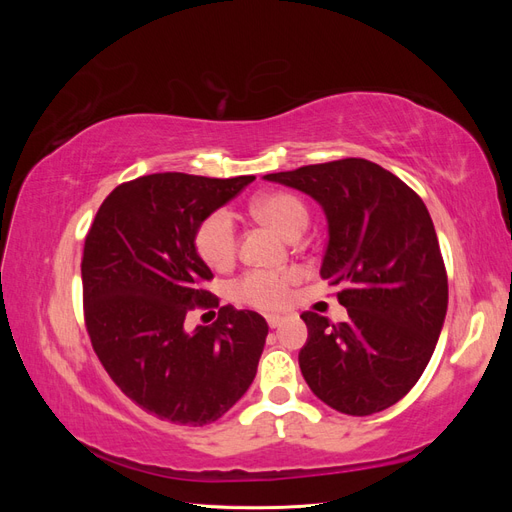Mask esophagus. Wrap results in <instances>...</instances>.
I'll list each match as a JSON object with an SVG mask.
<instances>
[{"mask_svg": "<svg viewBox=\"0 0 512 512\" xmlns=\"http://www.w3.org/2000/svg\"><path fill=\"white\" fill-rule=\"evenodd\" d=\"M282 322H284V318H282V316H269V318H267V324H269L271 329H277V327H280Z\"/></svg>", "mask_w": 512, "mask_h": 512, "instance_id": "obj_1", "label": "esophagus"}]
</instances>
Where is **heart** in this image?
<instances>
[{
  "label": "heart",
  "instance_id": "1",
  "mask_svg": "<svg viewBox=\"0 0 512 512\" xmlns=\"http://www.w3.org/2000/svg\"><path fill=\"white\" fill-rule=\"evenodd\" d=\"M258 218L271 224L284 237H301L307 228L309 213L303 200L286 194L273 192L260 196L254 203ZM196 250L209 267L222 269L230 265L237 254V224L228 209H218L200 222L196 230ZM299 280V271H271V269H252L245 271L239 280L232 284V297L239 303H245L256 309L273 312L280 309L290 299V288Z\"/></svg>",
  "mask_w": 512,
  "mask_h": 512
}]
</instances>
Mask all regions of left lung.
Returning a JSON list of instances; mask_svg holds the SVG:
<instances>
[{
  "instance_id": "left-lung-1",
  "label": "left lung",
  "mask_w": 512,
  "mask_h": 512,
  "mask_svg": "<svg viewBox=\"0 0 512 512\" xmlns=\"http://www.w3.org/2000/svg\"><path fill=\"white\" fill-rule=\"evenodd\" d=\"M312 196L329 224L320 275L348 320L303 312L299 367L337 412L369 416L421 378L446 316L448 280L436 228L412 188L382 166L346 158L265 175Z\"/></svg>"
}]
</instances>
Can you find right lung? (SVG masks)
I'll list each match as a JSON object with an SVG mask.
<instances>
[{"label":"right lung","mask_w":512,"mask_h":512,"mask_svg":"<svg viewBox=\"0 0 512 512\" xmlns=\"http://www.w3.org/2000/svg\"><path fill=\"white\" fill-rule=\"evenodd\" d=\"M256 177L156 173L106 196L85 237V324L100 363L136 406L177 425L218 421L250 389L269 324L220 307L211 327H183L192 309L218 307L213 273L196 252L207 215Z\"/></svg>","instance_id":"obj_1"}]
</instances>
